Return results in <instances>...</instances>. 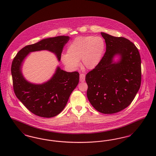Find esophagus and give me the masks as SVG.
<instances>
[{
  "label": "esophagus",
  "mask_w": 156,
  "mask_h": 156,
  "mask_svg": "<svg viewBox=\"0 0 156 156\" xmlns=\"http://www.w3.org/2000/svg\"><path fill=\"white\" fill-rule=\"evenodd\" d=\"M80 81L82 82L85 81V75L84 74H80Z\"/></svg>",
  "instance_id": "esophagus-1"
}]
</instances>
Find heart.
I'll use <instances>...</instances> for the list:
<instances>
[{
  "instance_id": "obj_1",
  "label": "heart",
  "mask_w": 156,
  "mask_h": 156,
  "mask_svg": "<svg viewBox=\"0 0 156 156\" xmlns=\"http://www.w3.org/2000/svg\"><path fill=\"white\" fill-rule=\"evenodd\" d=\"M105 48V43L102 37H76L68 45L67 53L61 55V61L69 69H75L80 66L81 59L83 68L92 70L101 63Z\"/></svg>"
}]
</instances>
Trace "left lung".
<instances>
[{
    "label": "left lung",
    "mask_w": 156,
    "mask_h": 156,
    "mask_svg": "<svg viewBox=\"0 0 156 156\" xmlns=\"http://www.w3.org/2000/svg\"><path fill=\"white\" fill-rule=\"evenodd\" d=\"M101 35L106 52L99 65L86 75L87 97L97 111L112 114L127 108L139 90L141 58L137 47L128 39L104 32Z\"/></svg>",
    "instance_id": "1"
}]
</instances>
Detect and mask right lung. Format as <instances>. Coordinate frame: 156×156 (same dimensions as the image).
<instances>
[{
  "instance_id": "right-lung-1",
  "label": "right lung",
  "mask_w": 156,
  "mask_h": 156,
  "mask_svg": "<svg viewBox=\"0 0 156 156\" xmlns=\"http://www.w3.org/2000/svg\"><path fill=\"white\" fill-rule=\"evenodd\" d=\"M69 36H60L44 38L33 44L23 47L13 60L11 73L16 97L31 112L43 118H52L58 115L66 107L72 92L79 82L78 72H67L56 68L52 77L42 83L28 81L23 76L24 59L30 52L47 50L52 52L58 61Z\"/></svg>"
}]
</instances>
